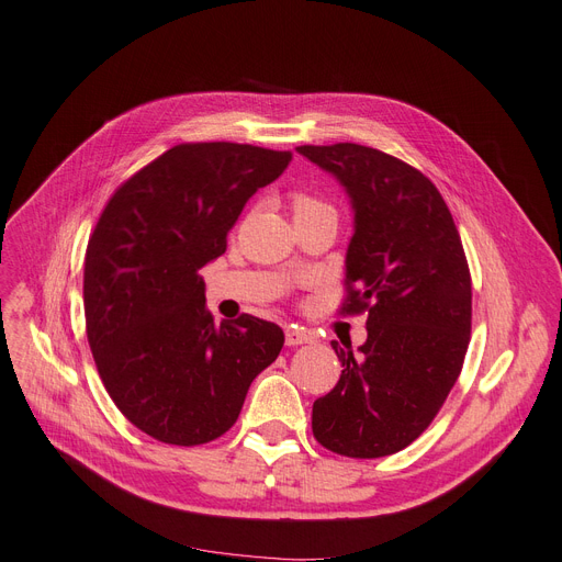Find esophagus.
<instances>
[{"mask_svg": "<svg viewBox=\"0 0 562 562\" xmlns=\"http://www.w3.org/2000/svg\"><path fill=\"white\" fill-rule=\"evenodd\" d=\"M284 339H286V347H301V345H310L312 335H307L305 330H299V328H289Z\"/></svg>", "mask_w": 562, "mask_h": 562, "instance_id": "34e87169", "label": "esophagus"}]
</instances>
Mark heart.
I'll use <instances>...</instances> for the list:
<instances>
[{
    "label": "heart",
    "mask_w": 562,
    "mask_h": 562,
    "mask_svg": "<svg viewBox=\"0 0 562 562\" xmlns=\"http://www.w3.org/2000/svg\"><path fill=\"white\" fill-rule=\"evenodd\" d=\"M319 206H324V204L316 202L314 198H310V194H303V192L294 194V213L310 211V209H319Z\"/></svg>",
    "instance_id": "obj_1"
}]
</instances>
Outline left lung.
Segmentation results:
<instances>
[{
  "instance_id": "obj_1",
  "label": "left lung",
  "mask_w": 562,
  "mask_h": 562,
  "mask_svg": "<svg viewBox=\"0 0 562 562\" xmlns=\"http://www.w3.org/2000/svg\"><path fill=\"white\" fill-rule=\"evenodd\" d=\"M347 190V312H368L353 353L330 341L341 376L312 406L324 448L356 459L395 454L429 427L471 339V273L448 204L416 167L370 146H299Z\"/></svg>"
}]
</instances>
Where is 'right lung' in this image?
Listing matches in <instances>:
<instances>
[{"mask_svg":"<svg viewBox=\"0 0 562 562\" xmlns=\"http://www.w3.org/2000/svg\"><path fill=\"white\" fill-rule=\"evenodd\" d=\"M289 160L252 144H177L119 186L95 223L87 339L116 408L156 441L223 436L284 345L280 326L250 314L215 326L200 268L227 250L243 206Z\"/></svg>","mask_w":562,"mask_h":562,"instance_id":"obj_1","label":"right lung"}]
</instances>
